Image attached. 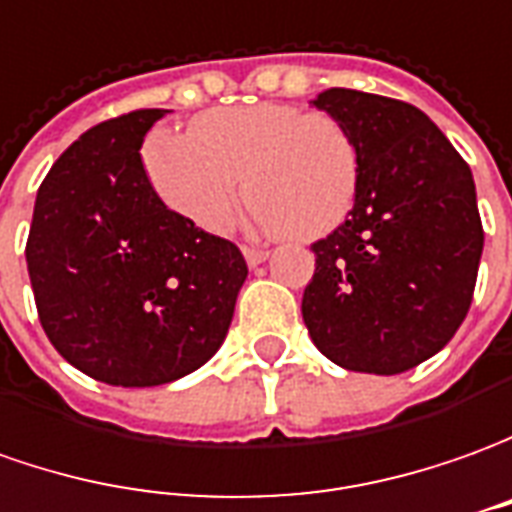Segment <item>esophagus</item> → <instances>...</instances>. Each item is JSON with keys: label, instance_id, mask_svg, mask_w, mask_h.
Wrapping results in <instances>:
<instances>
[{"label": "esophagus", "instance_id": "esophagus-1", "mask_svg": "<svg viewBox=\"0 0 512 512\" xmlns=\"http://www.w3.org/2000/svg\"><path fill=\"white\" fill-rule=\"evenodd\" d=\"M243 257H246V263L255 269V266H260V263L269 257V252H266V249H252V246H243Z\"/></svg>", "mask_w": 512, "mask_h": 512}]
</instances>
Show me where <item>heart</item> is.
Segmentation results:
<instances>
[{
    "mask_svg": "<svg viewBox=\"0 0 512 512\" xmlns=\"http://www.w3.org/2000/svg\"><path fill=\"white\" fill-rule=\"evenodd\" d=\"M145 170L156 196L210 235L232 227L243 182L257 227L294 241L339 227L358 190V151L347 128L325 111L305 114L285 103L207 111L187 134L151 139Z\"/></svg>",
    "mask_w": 512,
    "mask_h": 512,
    "instance_id": "obj_1",
    "label": "heart"
}]
</instances>
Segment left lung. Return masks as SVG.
I'll use <instances>...</instances> for the list:
<instances>
[{"instance_id": "left-lung-1", "label": "left lung", "mask_w": 512, "mask_h": 512, "mask_svg": "<svg viewBox=\"0 0 512 512\" xmlns=\"http://www.w3.org/2000/svg\"><path fill=\"white\" fill-rule=\"evenodd\" d=\"M314 106L356 142L358 190L342 227L311 246L305 328L344 370L406 373L451 342L474 300L485 243L474 176L403 100L328 89Z\"/></svg>"}]
</instances>
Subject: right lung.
Wrapping results in <instances>:
<instances>
[{"instance_id": "add662e5", "label": "right lung", "mask_w": 512, "mask_h": 512, "mask_svg": "<svg viewBox=\"0 0 512 512\" xmlns=\"http://www.w3.org/2000/svg\"><path fill=\"white\" fill-rule=\"evenodd\" d=\"M165 109L89 128L41 182L27 238L38 319L61 356L111 387H159L227 339L246 260L165 207L142 139Z\"/></svg>"}]
</instances>
